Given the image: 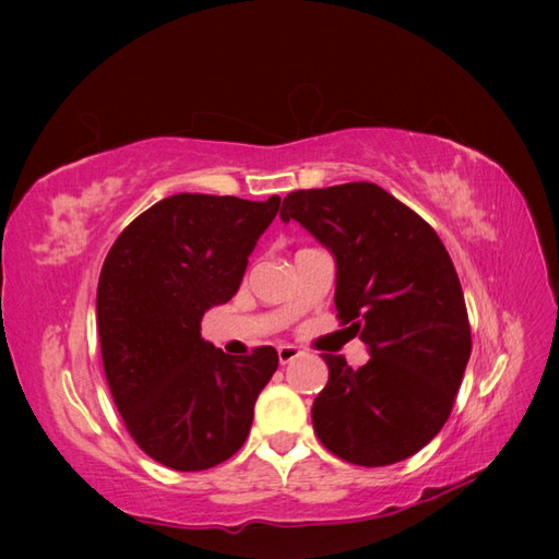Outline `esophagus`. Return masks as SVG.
<instances>
[{"mask_svg":"<svg viewBox=\"0 0 559 559\" xmlns=\"http://www.w3.org/2000/svg\"><path fill=\"white\" fill-rule=\"evenodd\" d=\"M300 355H302V350L298 346H288V343H283V346H278V360H281V365H288L295 358H300Z\"/></svg>","mask_w":559,"mask_h":559,"instance_id":"1","label":"esophagus"}]
</instances>
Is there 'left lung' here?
<instances>
[{
	"label": "left lung",
	"instance_id": "8db88e82",
	"mask_svg": "<svg viewBox=\"0 0 559 559\" xmlns=\"http://www.w3.org/2000/svg\"><path fill=\"white\" fill-rule=\"evenodd\" d=\"M281 221H298L334 254L338 319L370 350L358 370L322 355L319 442L358 466L413 456L444 427L471 358L466 302L442 240L372 182L298 189Z\"/></svg>",
	"mask_w": 559,
	"mask_h": 559
}]
</instances>
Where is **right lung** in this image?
<instances>
[{
  "instance_id": "1",
  "label": "right lung",
  "mask_w": 559,
  "mask_h": 559,
  "mask_svg": "<svg viewBox=\"0 0 559 559\" xmlns=\"http://www.w3.org/2000/svg\"><path fill=\"white\" fill-rule=\"evenodd\" d=\"M281 197L175 194L127 225L98 281L105 377L129 435L173 471H206L245 444L278 367L271 346L230 358L201 338L228 302Z\"/></svg>"
}]
</instances>
